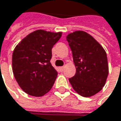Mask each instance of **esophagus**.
I'll use <instances>...</instances> for the list:
<instances>
[{
  "label": "esophagus",
  "instance_id": "obj_1",
  "mask_svg": "<svg viewBox=\"0 0 121 121\" xmlns=\"http://www.w3.org/2000/svg\"><path fill=\"white\" fill-rule=\"evenodd\" d=\"M64 66H61L60 68L61 71H64Z\"/></svg>",
  "mask_w": 121,
  "mask_h": 121
}]
</instances>
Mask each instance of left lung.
<instances>
[{"label": "left lung", "mask_w": 121, "mask_h": 121, "mask_svg": "<svg viewBox=\"0 0 121 121\" xmlns=\"http://www.w3.org/2000/svg\"><path fill=\"white\" fill-rule=\"evenodd\" d=\"M76 69L69 82L73 89L85 97L94 96L102 90L109 74L107 53L91 35L76 31L66 36Z\"/></svg>", "instance_id": "obj_1"}]
</instances>
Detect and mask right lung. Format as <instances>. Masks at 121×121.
Masks as SVG:
<instances>
[{
  "label": "right lung",
  "instance_id": "obj_1",
  "mask_svg": "<svg viewBox=\"0 0 121 121\" xmlns=\"http://www.w3.org/2000/svg\"><path fill=\"white\" fill-rule=\"evenodd\" d=\"M62 32L43 29L31 32L15 47L12 71L22 90L34 97H42L52 87L57 71L52 66V48Z\"/></svg>",
  "mask_w": 121,
  "mask_h": 121
}]
</instances>
